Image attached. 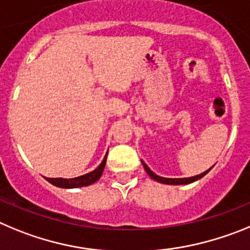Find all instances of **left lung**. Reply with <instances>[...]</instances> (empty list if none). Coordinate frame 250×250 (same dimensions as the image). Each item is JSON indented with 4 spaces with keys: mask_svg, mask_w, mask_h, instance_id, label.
I'll list each match as a JSON object with an SVG mask.
<instances>
[{
    "mask_svg": "<svg viewBox=\"0 0 250 250\" xmlns=\"http://www.w3.org/2000/svg\"><path fill=\"white\" fill-rule=\"evenodd\" d=\"M141 162H142V164H143V167H145L146 172L148 173V175H149L150 178L154 179V181H157V182H159V183L170 184V186H182V184L193 183V182L198 181V179H201L202 177H204V175H206L207 173H208L209 170L213 168V167H210L208 170H206V172L201 173V174H198V175H194V177H189V178H164V177H159V175H157L156 173H153L152 170L148 168V166L145 163V162L143 161H141Z\"/></svg>",
    "mask_w": 250,
    "mask_h": 250,
    "instance_id": "obj_1",
    "label": "left lung"
}]
</instances>
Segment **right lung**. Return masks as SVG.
<instances>
[{
  "mask_svg": "<svg viewBox=\"0 0 250 250\" xmlns=\"http://www.w3.org/2000/svg\"><path fill=\"white\" fill-rule=\"evenodd\" d=\"M107 154L108 152L105 153L104 158L103 161L101 162V164L98 166L97 168L92 172L86 173V174L80 175V177H76V178H46L47 181L49 182L51 184L56 187H60V188H80V187H87L93 184L94 182H97L98 179L101 178V175H102L103 169L105 167V161H107Z\"/></svg>",
  "mask_w": 250,
  "mask_h": 250,
  "instance_id": "obj_1",
  "label": "right lung"
}]
</instances>
